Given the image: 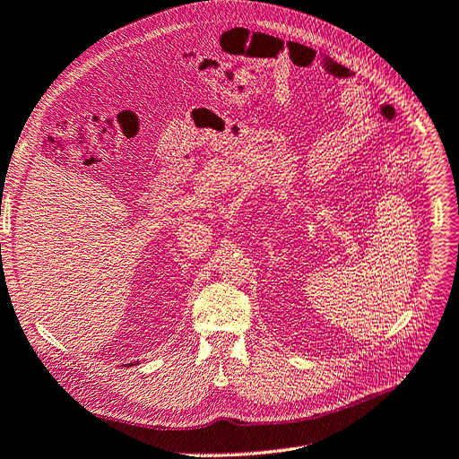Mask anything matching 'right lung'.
<instances>
[{"label":"right lung","instance_id":"right-lung-1","mask_svg":"<svg viewBox=\"0 0 459 459\" xmlns=\"http://www.w3.org/2000/svg\"><path fill=\"white\" fill-rule=\"evenodd\" d=\"M134 365H140V361L138 363H128V367H134Z\"/></svg>","mask_w":459,"mask_h":459}]
</instances>
